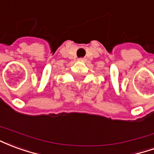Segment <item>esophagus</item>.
<instances>
[{
  "mask_svg": "<svg viewBox=\"0 0 154 154\" xmlns=\"http://www.w3.org/2000/svg\"><path fill=\"white\" fill-rule=\"evenodd\" d=\"M78 60H79V61H82V62H83V61L85 60V59H84V58H79Z\"/></svg>",
  "mask_w": 154,
  "mask_h": 154,
  "instance_id": "1",
  "label": "esophagus"
}]
</instances>
